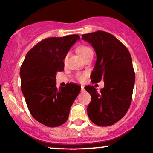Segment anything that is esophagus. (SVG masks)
Instances as JSON below:
<instances>
[{
	"label": "esophagus",
	"mask_w": 153,
	"mask_h": 153,
	"mask_svg": "<svg viewBox=\"0 0 153 153\" xmlns=\"http://www.w3.org/2000/svg\"><path fill=\"white\" fill-rule=\"evenodd\" d=\"M85 91V88L83 86H81V92H84Z\"/></svg>",
	"instance_id": "obj_1"
}]
</instances>
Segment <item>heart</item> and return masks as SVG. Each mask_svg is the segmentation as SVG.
I'll list each match as a JSON object with an SVG mask.
<instances>
[{"label":"heart","mask_w":153,"mask_h":153,"mask_svg":"<svg viewBox=\"0 0 153 153\" xmlns=\"http://www.w3.org/2000/svg\"><path fill=\"white\" fill-rule=\"evenodd\" d=\"M78 52L80 54V56L84 58L85 57H86L87 55H88L89 54L93 53V51L89 47L86 46V45H80L78 47ZM68 57V54H66L65 57V60H66L67 58ZM88 75L87 73H78V74L75 75V78L77 81L80 82H82L85 81V78H86Z\"/></svg>","instance_id":"1"}]
</instances>
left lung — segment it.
Masks as SVG:
<instances>
[{
	"label": "left lung",
	"mask_w": 153,
	"mask_h": 153,
	"mask_svg": "<svg viewBox=\"0 0 153 153\" xmlns=\"http://www.w3.org/2000/svg\"><path fill=\"white\" fill-rule=\"evenodd\" d=\"M82 39L91 44L97 56L91 81H104L100 92L94 86L85 87L91 96L88 115L96 125H112L124 117L132 99L135 73L131 54L119 39L106 31L82 34Z\"/></svg>",
	"instance_id": "left-lung-1"
}]
</instances>
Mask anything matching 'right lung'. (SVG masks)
Here are the masks:
<instances>
[{
	"mask_svg": "<svg viewBox=\"0 0 153 153\" xmlns=\"http://www.w3.org/2000/svg\"><path fill=\"white\" fill-rule=\"evenodd\" d=\"M80 39L78 34L50 37L38 42L26 54L20 69L21 88L31 116L47 127H55L68 120L80 86L68 83L56 87V75L64 70L68 50Z\"/></svg>",
	"mask_w": 153,
	"mask_h": 153,
	"instance_id": "add662e5",
	"label": "right lung"
}]
</instances>
